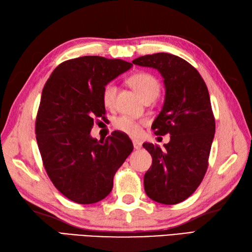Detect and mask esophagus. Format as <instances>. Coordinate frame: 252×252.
<instances>
[{"instance_id":"34e87169","label":"esophagus","mask_w":252,"mask_h":252,"mask_svg":"<svg viewBox=\"0 0 252 252\" xmlns=\"http://www.w3.org/2000/svg\"><path fill=\"white\" fill-rule=\"evenodd\" d=\"M133 146H134L135 149H141L142 148V143L137 140L133 141Z\"/></svg>"}]
</instances>
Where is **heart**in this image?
Segmentation results:
<instances>
[{
  "label": "heart",
  "instance_id": "1",
  "mask_svg": "<svg viewBox=\"0 0 252 252\" xmlns=\"http://www.w3.org/2000/svg\"><path fill=\"white\" fill-rule=\"evenodd\" d=\"M127 83L134 89L138 95L145 100L147 98H156L160 92V84L153 74L148 72H136L127 79ZM118 88L114 82L107 83L101 91V100L107 108H114L116 105V97ZM145 120H135L129 116H120L115 119L114 127L116 130L126 133V134L136 136L141 134L142 126L145 125Z\"/></svg>",
  "mask_w": 252,
  "mask_h": 252
}]
</instances>
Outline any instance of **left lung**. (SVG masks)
Returning a JSON list of instances; mask_svg holds the SVG:
<instances>
[{"label":"left lung","instance_id":"8db88e82","mask_svg":"<svg viewBox=\"0 0 252 252\" xmlns=\"http://www.w3.org/2000/svg\"><path fill=\"white\" fill-rule=\"evenodd\" d=\"M132 63L157 69L163 77L164 104L152 129L156 135L171 137L163 149L143 144L153 158L144 187L151 199L175 205L197 189L207 172L216 132L210 96L197 69L179 56L157 53Z\"/></svg>","mask_w":252,"mask_h":252}]
</instances>
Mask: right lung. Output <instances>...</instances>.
Listing matches in <instances>:
<instances>
[{
    "label": "right lung",
    "instance_id": "obj_1",
    "mask_svg": "<svg viewBox=\"0 0 252 252\" xmlns=\"http://www.w3.org/2000/svg\"><path fill=\"white\" fill-rule=\"evenodd\" d=\"M131 67L100 56L73 58L54 69L42 91L36 143L52 183L73 202L90 205L108 196L117 170L133 151L121 133L99 142L90 135L94 118L106 114L103 88Z\"/></svg>",
    "mask_w": 252,
    "mask_h": 252
}]
</instances>
